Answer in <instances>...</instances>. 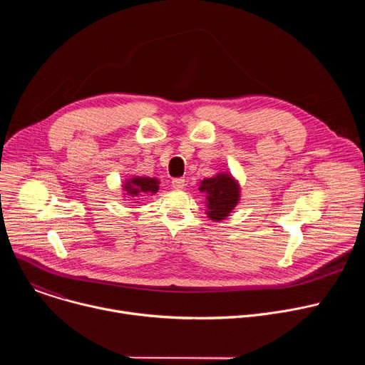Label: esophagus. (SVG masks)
Segmentation results:
<instances>
[{
    "instance_id": "obj_1",
    "label": "esophagus",
    "mask_w": 365,
    "mask_h": 365,
    "mask_svg": "<svg viewBox=\"0 0 365 365\" xmlns=\"http://www.w3.org/2000/svg\"><path fill=\"white\" fill-rule=\"evenodd\" d=\"M185 185H186V180L183 178H176L172 180V186L178 190H182L185 187Z\"/></svg>"
}]
</instances>
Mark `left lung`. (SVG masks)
I'll return each instance as SVG.
<instances>
[{"mask_svg": "<svg viewBox=\"0 0 365 365\" xmlns=\"http://www.w3.org/2000/svg\"><path fill=\"white\" fill-rule=\"evenodd\" d=\"M199 190L206 193V214L212 221L225 220L240 200L238 183L228 173L203 179Z\"/></svg>", "mask_w": 365, "mask_h": 365, "instance_id": "8db88e82", "label": "left lung"}]
</instances>
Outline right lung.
I'll list each match as a JSON object with an SVG mask.
<instances>
[{
    "mask_svg": "<svg viewBox=\"0 0 365 365\" xmlns=\"http://www.w3.org/2000/svg\"><path fill=\"white\" fill-rule=\"evenodd\" d=\"M124 190L131 197H137L138 195L143 196V193H155L159 190V179L154 178H131L125 182Z\"/></svg>",
    "mask_w": 365,
    "mask_h": 365,
    "instance_id": "1",
    "label": "right lung"
}]
</instances>
